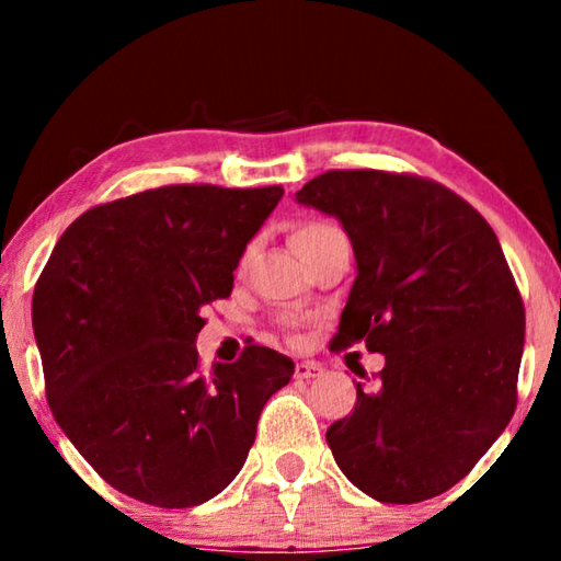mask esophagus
Returning <instances> with one entry per match:
<instances>
[{"instance_id":"esophagus-1","label":"esophagus","mask_w":561,"mask_h":561,"mask_svg":"<svg viewBox=\"0 0 561 561\" xmlns=\"http://www.w3.org/2000/svg\"><path fill=\"white\" fill-rule=\"evenodd\" d=\"M324 374V368H321L317 360H299L297 366H294V376L297 378H317V376H321Z\"/></svg>"}]
</instances>
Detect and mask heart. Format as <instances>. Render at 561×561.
Here are the masks:
<instances>
[{"label": "heart", "instance_id": "1", "mask_svg": "<svg viewBox=\"0 0 561 561\" xmlns=\"http://www.w3.org/2000/svg\"><path fill=\"white\" fill-rule=\"evenodd\" d=\"M331 232H336V230L331 225H324V222H301V225H297L291 230L294 252L304 250V247H309V244H317L321 237H327Z\"/></svg>", "mask_w": 561, "mask_h": 561}]
</instances>
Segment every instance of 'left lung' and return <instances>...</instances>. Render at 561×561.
Segmentation results:
<instances>
[{
  "mask_svg": "<svg viewBox=\"0 0 561 561\" xmlns=\"http://www.w3.org/2000/svg\"><path fill=\"white\" fill-rule=\"evenodd\" d=\"M297 203L336 217L356 279L331 348L383 354L378 386L327 443L368 497L413 505L450 490L507 428L517 405L525 307L497 234L433 180L329 170Z\"/></svg>",
  "mask_w": 561,
  "mask_h": 561,
  "instance_id": "8db88e82",
  "label": "left lung"
}]
</instances>
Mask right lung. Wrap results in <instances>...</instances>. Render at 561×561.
<instances>
[{
    "mask_svg": "<svg viewBox=\"0 0 561 561\" xmlns=\"http://www.w3.org/2000/svg\"><path fill=\"white\" fill-rule=\"evenodd\" d=\"M282 185H165L66 227L32 299L46 401L111 488L156 507L203 505L242 470L294 360L250 344L201 371V311L230 297Z\"/></svg>",
    "mask_w": 561,
    "mask_h": 561,
    "instance_id": "add662e5",
    "label": "right lung"
}]
</instances>
